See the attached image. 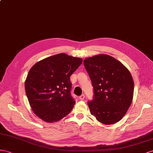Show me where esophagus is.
Masks as SVG:
<instances>
[{"label": "esophagus", "mask_w": 153, "mask_h": 153, "mask_svg": "<svg viewBox=\"0 0 153 153\" xmlns=\"http://www.w3.org/2000/svg\"><path fill=\"white\" fill-rule=\"evenodd\" d=\"M84 98H85V95H84V94H82L81 96H79V99H80L81 100H83Z\"/></svg>", "instance_id": "34e87169"}]
</instances>
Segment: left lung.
<instances>
[{
	"label": "left lung",
	"instance_id": "obj_1",
	"mask_svg": "<svg viewBox=\"0 0 153 153\" xmlns=\"http://www.w3.org/2000/svg\"><path fill=\"white\" fill-rule=\"evenodd\" d=\"M84 66L93 87V99L87 103L91 114L105 125L119 121L132 103L134 82L130 72L105 54L85 59Z\"/></svg>",
	"mask_w": 153,
	"mask_h": 153
}]
</instances>
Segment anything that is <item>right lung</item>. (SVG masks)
Returning <instances> with one entry per match:
<instances>
[{
  "instance_id": "right-lung-1",
  "label": "right lung",
  "mask_w": 153,
  "mask_h": 153,
  "mask_svg": "<svg viewBox=\"0 0 153 153\" xmlns=\"http://www.w3.org/2000/svg\"><path fill=\"white\" fill-rule=\"evenodd\" d=\"M80 58L59 53L35 64L25 81L27 97L34 112L46 122H56L72 110L70 76L82 63Z\"/></svg>"
}]
</instances>
